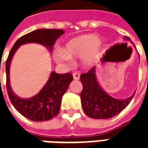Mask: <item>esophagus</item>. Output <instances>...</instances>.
<instances>
[{
    "mask_svg": "<svg viewBox=\"0 0 148 148\" xmlns=\"http://www.w3.org/2000/svg\"><path fill=\"white\" fill-rule=\"evenodd\" d=\"M73 77H74V80H78L80 78V74L78 72H75L73 74Z\"/></svg>",
    "mask_w": 148,
    "mask_h": 148,
    "instance_id": "obj_1",
    "label": "esophagus"
}]
</instances>
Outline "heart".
<instances>
[{"label": "heart", "instance_id": "heart-1", "mask_svg": "<svg viewBox=\"0 0 148 148\" xmlns=\"http://www.w3.org/2000/svg\"><path fill=\"white\" fill-rule=\"evenodd\" d=\"M104 40L95 34H84L69 39L62 49H56L53 54L55 61L63 66L70 65L71 58L79 57L83 68H90L98 62L102 55Z\"/></svg>", "mask_w": 148, "mask_h": 148}]
</instances>
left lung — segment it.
<instances>
[{
    "mask_svg": "<svg viewBox=\"0 0 148 148\" xmlns=\"http://www.w3.org/2000/svg\"><path fill=\"white\" fill-rule=\"evenodd\" d=\"M124 40L131 41L124 37ZM83 90L81 93V102L85 113L93 119H109L119 114L133 98L136 92L127 98L116 99L107 93L100 85L97 76V67L93 66L86 74L80 76Z\"/></svg>",
    "mask_w": 148,
    "mask_h": 148,
    "instance_id": "1",
    "label": "left lung"
}]
</instances>
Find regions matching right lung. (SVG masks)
Masks as SVG:
<instances>
[{
	"instance_id": "obj_1",
	"label": "right lung",
	"mask_w": 148,
	"mask_h": 148,
	"mask_svg": "<svg viewBox=\"0 0 148 148\" xmlns=\"http://www.w3.org/2000/svg\"><path fill=\"white\" fill-rule=\"evenodd\" d=\"M64 32L62 29H37L21 37L9 52L5 65L8 97L15 109L31 121H49L58 115L62 96L73 81V76L71 73L57 74L51 71L47 83L39 93L29 98H22L13 92L10 83V66L12 58L21 45L30 42L41 44L51 51L55 41Z\"/></svg>"
}]
</instances>
